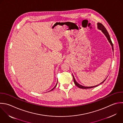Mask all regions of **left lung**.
I'll list each match as a JSON object with an SVG mask.
<instances>
[{
	"mask_svg": "<svg viewBox=\"0 0 123 123\" xmlns=\"http://www.w3.org/2000/svg\"><path fill=\"white\" fill-rule=\"evenodd\" d=\"M97 26H98V27H98V29H99V30H101V32H102L104 34V35L105 36V37H106V38H107V40H108L109 42L110 43L111 45V48H112V51H113V44H112V42H111V38H110V35H109V34L108 32H107V31L106 29V28H105V27H104V26H103L101 24H100V23H98V24H97ZM73 76L74 81V83L75 85L77 87H78L79 88H83V89L91 88H93V87H96V86H98L99 85H100V84H101L103 83L105 81V80H106V78L104 81H103L101 83H100V84H98V85H96V86H82V85H80L79 83H78L76 81V80H75V78H74V76L73 75Z\"/></svg>",
	"mask_w": 123,
	"mask_h": 123,
	"instance_id": "8db88e82",
	"label": "left lung"
}]
</instances>
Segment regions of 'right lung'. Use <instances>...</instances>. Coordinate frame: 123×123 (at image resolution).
<instances>
[{"mask_svg": "<svg viewBox=\"0 0 123 123\" xmlns=\"http://www.w3.org/2000/svg\"><path fill=\"white\" fill-rule=\"evenodd\" d=\"M57 84H56V86H54V87H53V88H52V89H51V90H50V91H51V90H53V89H54V88H55V87H56V86H57Z\"/></svg>", "mask_w": 123, "mask_h": 123, "instance_id": "add662e5", "label": "right lung"}]
</instances>
